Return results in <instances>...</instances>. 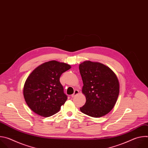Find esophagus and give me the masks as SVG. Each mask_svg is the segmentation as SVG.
I'll return each mask as SVG.
<instances>
[{
  "mask_svg": "<svg viewBox=\"0 0 148 148\" xmlns=\"http://www.w3.org/2000/svg\"><path fill=\"white\" fill-rule=\"evenodd\" d=\"M79 94V91L78 90H75V91H74V94H73L72 95H71V97L72 98H74V97H75L77 94Z\"/></svg>",
  "mask_w": 148,
  "mask_h": 148,
  "instance_id": "34e87169",
  "label": "esophagus"
}]
</instances>
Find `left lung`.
<instances>
[{
    "instance_id": "left-lung-1",
    "label": "left lung",
    "mask_w": 148,
    "mask_h": 148,
    "mask_svg": "<svg viewBox=\"0 0 148 148\" xmlns=\"http://www.w3.org/2000/svg\"><path fill=\"white\" fill-rule=\"evenodd\" d=\"M79 70L84 84L82 92L86 98L80 111L94 118L107 114L114 108L119 92L116 75L108 67L90 61L82 62Z\"/></svg>"
}]
</instances>
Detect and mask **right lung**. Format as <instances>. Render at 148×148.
Wrapping results in <instances>:
<instances>
[{
  "label": "right lung",
  "instance_id": "obj_1",
  "mask_svg": "<svg viewBox=\"0 0 148 148\" xmlns=\"http://www.w3.org/2000/svg\"><path fill=\"white\" fill-rule=\"evenodd\" d=\"M70 69L66 63L53 60L41 64L32 72L25 83L23 95L34 112L47 117L60 111L67 99L60 77Z\"/></svg>",
  "mask_w": 148,
  "mask_h": 148
}]
</instances>
